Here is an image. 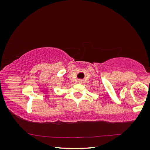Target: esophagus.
I'll return each mask as SVG.
<instances>
[{
  "label": "esophagus",
  "instance_id": "obj_1",
  "mask_svg": "<svg viewBox=\"0 0 150 150\" xmlns=\"http://www.w3.org/2000/svg\"><path fill=\"white\" fill-rule=\"evenodd\" d=\"M80 82H81V81H79V83H80Z\"/></svg>",
  "mask_w": 150,
  "mask_h": 150
}]
</instances>
